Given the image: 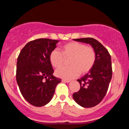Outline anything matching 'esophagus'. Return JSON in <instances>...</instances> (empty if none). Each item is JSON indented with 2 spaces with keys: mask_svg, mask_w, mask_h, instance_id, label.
Wrapping results in <instances>:
<instances>
[{
  "mask_svg": "<svg viewBox=\"0 0 129 129\" xmlns=\"http://www.w3.org/2000/svg\"><path fill=\"white\" fill-rule=\"evenodd\" d=\"M63 82H67V83H69L70 82V80H66V79H62V80Z\"/></svg>",
  "mask_w": 129,
  "mask_h": 129,
  "instance_id": "34e87169",
  "label": "esophagus"
}]
</instances>
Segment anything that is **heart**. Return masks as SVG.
<instances>
[{
  "label": "heart",
  "mask_w": 129,
  "mask_h": 129,
  "mask_svg": "<svg viewBox=\"0 0 129 129\" xmlns=\"http://www.w3.org/2000/svg\"><path fill=\"white\" fill-rule=\"evenodd\" d=\"M65 58H70L69 66L62 67L56 70L57 77L65 79L76 78L79 73H88L96 61V53L91 46L77 42H70L62 47V53L54 49L50 54V61L53 67L58 68L63 64Z\"/></svg>",
  "instance_id": "obj_1"
}]
</instances>
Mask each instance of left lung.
<instances>
[{
	"label": "left lung",
	"mask_w": 129,
	"mask_h": 129,
	"mask_svg": "<svg viewBox=\"0 0 129 129\" xmlns=\"http://www.w3.org/2000/svg\"><path fill=\"white\" fill-rule=\"evenodd\" d=\"M92 46L96 53V61L88 73L78 81L79 90L73 94L74 100L85 108L94 107L106 96L112 77L111 56L108 50L97 40L91 38L74 39Z\"/></svg>",
	"instance_id": "obj_1"
}]
</instances>
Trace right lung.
Returning a JSON list of instances; mask_svg holds the SVG:
<instances>
[{
  "instance_id": "obj_1",
  "label": "right lung",
  "mask_w": 129,
  "mask_h": 129,
  "mask_svg": "<svg viewBox=\"0 0 129 129\" xmlns=\"http://www.w3.org/2000/svg\"><path fill=\"white\" fill-rule=\"evenodd\" d=\"M59 41L41 38L30 41L17 57L16 81L20 93L29 104L42 107L53 96L61 79L53 75L50 54Z\"/></svg>"
}]
</instances>
